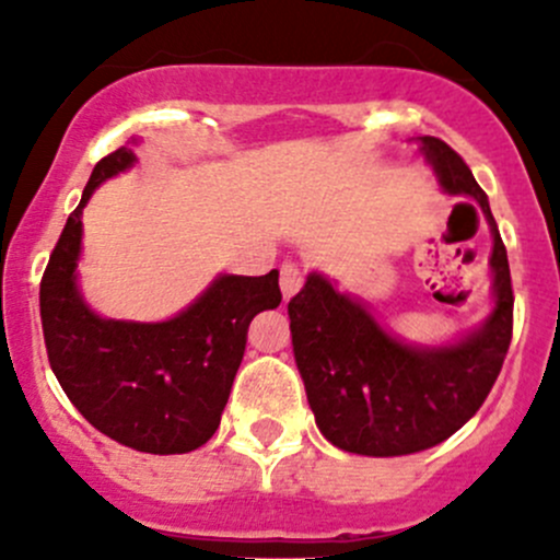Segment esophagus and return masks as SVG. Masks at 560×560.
I'll return each instance as SVG.
<instances>
[{
	"label": "esophagus",
	"instance_id": "esophagus-1",
	"mask_svg": "<svg viewBox=\"0 0 560 560\" xmlns=\"http://www.w3.org/2000/svg\"><path fill=\"white\" fill-rule=\"evenodd\" d=\"M279 284H281V298H284V301H290V298H295L298 290L303 287V270L298 268L295 262H284L281 265Z\"/></svg>",
	"mask_w": 560,
	"mask_h": 560
}]
</instances>
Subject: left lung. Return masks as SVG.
<instances>
[{
  "label": "left lung",
  "instance_id": "8db88e82",
  "mask_svg": "<svg viewBox=\"0 0 560 560\" xmlns=\"http://www.w3.org/2000/svg\"><path fill=\"white\" fill-rule=\"evenodd\" d=\"M415 143L439 189L471 200L488 222L493 303L477 327L450 341H406L363 298L312 270L287 306L292 352L316 428L343 453L395 457L442 444L485 404L512 341L510 262L488 195L444 140L422 135Z\"/></svg>",
  "mask_w": 560,
  "mask_h": 560
}]
</instances>
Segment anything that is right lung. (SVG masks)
Returning a JSON list of instances; mask_svg holds the SVG:
<instances>
[{"instance_id": "obj_1", "label": "right lung", "mask_w": 560, "mask_h": 560, "mask_svg": "<svg viewBox=\"0 0 560 560\" xmlns=\"http://www.w3.org/2000/svg\"><path fill=\"white\" fill-rule=\"evenodd\" d=\"M140 138L92 171L39 284L50 369L78 411L113 442L184 455L217 433L244 360L248 322L281 303L279 270L219 273L195 301L160 322L103 316L81 290L83 208L94 189L138 165Z\"/></svg>"}]
</instances>
